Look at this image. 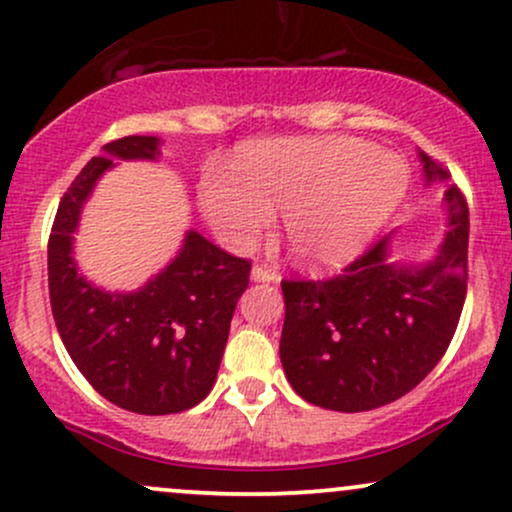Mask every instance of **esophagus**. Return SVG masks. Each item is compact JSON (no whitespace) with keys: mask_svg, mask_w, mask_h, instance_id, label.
I'll use <instances>...</instances> for the list:
<instances>
[{"mask_svg":"<svg viewBox=\"0 0 512 512\" xmlns=\"http://www.w3.org/2000/svg\"><path fill=\"white\" fill-rule=\"evenodd\" d=\"M251 280H256V282H275V280H278V273H275L273 268L254 266V268H251Z\"/></svg>","mask_w":512,"mask_h":512,"instance_id":"1","label":"esophagus"}]
</instances>
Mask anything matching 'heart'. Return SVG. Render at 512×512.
<instances>
[{
	"mask_svg": "<svg viewBox=\"0 0 512 512\" xmlns=\"http://www.w3.org/2000/svg\"><path fill=\"white\" fill-rule=\"evenodd\" d=\"M405 189L398 155L359 138H280L246 148L234 167H208L198 201L230 246H249L282 208V232L297 261L333 268L371 242Z\"/></svg>",
	"mask_w": 512,
	"mask_h": 512,
	"instance_id": "b5f03b06",
	"label": "heart"
}]
</instances>
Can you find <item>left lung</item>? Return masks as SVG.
Listing matches in <instances>:
<instances>
[{"mask_svg":"<svg viewBox=\"0 0 512 512\" xmlns=\"http://www.w3.org/2000/svg\"><path fill=\"white\" fill-rule=\"evenodd\" d=\"M426 182L448 184L441 162L419 153ZM448 232L434 261L390 263L388 242L326 280H282L280 359L287 381L311 405L366 412L402 398L446 354L467 294L470 210L446 189Z\"/></svg>","mask_w":512,"mask_h":512,"instance_id":"1","label":"left lung"}]
</instances>
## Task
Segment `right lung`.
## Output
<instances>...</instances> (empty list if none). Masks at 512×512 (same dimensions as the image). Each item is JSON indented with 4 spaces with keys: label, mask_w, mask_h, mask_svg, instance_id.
Wrapping results in <instances>:
<instances>
[{
    "label": "right lung",
    "mask_w": 512,
    "mask_h": 512,
    "mask_svg": "<svg viewBox=\"0 0 512 512\" xmlns=\"http://www.w3.org/2000/svg\"><path fill=\"white\" fill-rule=\"evenodd\" d=\"M158 146L155 136L107 143L66 189L47 244L52 316L66 352L102 398L136 414L184 412L206 398L251 273V261L189 230L177 258L138 292H105L78 275L71 244L95 182L114 158L155 160Z\"/></svg>",
    "instance_id": "right-lung-1"
}]
</instances>
